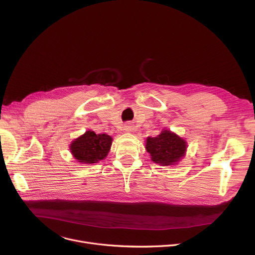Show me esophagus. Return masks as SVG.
<instances>
[{
  "mask_svg": "<svg viewBox=\"0 0 255 255\" xmlns=\"http://www.w3.org/2000/svg\"><path fill=\"white\" fill-rule=\"evenodd\" d=\"M124 130L127 132H132L134 130V125L132 123H127L124 125Z\"/></svg>",
  "mask_w": 255,
  "mask_h": 255,
  "instance_id": "34e87169",
  "label": "esophagus"
}]
</instances>
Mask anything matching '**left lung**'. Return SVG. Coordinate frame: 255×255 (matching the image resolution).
<instances>
[{"label": "left lung", "mask_w": 255, "mask_h": 255, "mask_svg": "<svg viewBox=\"0 0 255 255\" xmlns=\"http://www.w3.org/2000/svg\"><path fill=\"white\" fill-rule=\"evenodd\" d=\"M187 142L175 133L163 129L156 137H147L146 150L154 163L167 166L176 164L187 151Z\"/></svg>", "instance_id": "left-lung-1"}]
</instances>
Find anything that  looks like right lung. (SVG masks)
I'll return each instance as SVG.
<instances>
[{
	"mask_svg": "<svg viewBox=\"0 0 255 255\" xmlns=\"http://www.w3.org/2000/svg\"><path fill=\"white\" fill-rule=\"evenodd\" d=\"M112 137L107 134H96L87 131L70 144V151L77 161L84 164L97 163L103 160L110 151Z\"/></svg>",
	"mask_w": 255,
	"mask_h": 255,
	"instance_id": "add662e5",
	"label": "right lung"
}]
</instances>
